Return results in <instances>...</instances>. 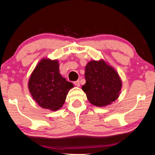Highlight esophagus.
<instances>
[{
  "instance_id": "1",
  "label": "esophagus",
  "mask_w": 155,
  "mask_h": 155,
  "mask_svg": "<svg viewBox=\"0 0 155 155\" xmlns=\"http://www.w3.org/2000/svg\"><path fill=\"white\" fill-rule=\"evenodd\" d=\"M74 84H75V85L77 86V87H80V81H79V80H77V81L74 82Z\"/></svg>"
}]
</instances>
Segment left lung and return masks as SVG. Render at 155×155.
I'll use <instances>...</instances> for the list:
<instances>
[{
	"instance_id": "1",
	"label": "left lung",
	"mask_w": 155,
	"mask_h": 155,
	"mask_svg": "<svg viewBox=\"0 0 155 155\" xmlns=\"http://www.w3.org/2000/svg\"><path fill=\"white\" fill-rule=\"evenodd\" d=\"M86 83L82 85L88 100L96 107H106L119 97L122 87L120 76L104 60L90 61L84 73Z\"/></svg>"
}]
</instances>
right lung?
<instances>
[{"mask_svg":"<svg viewBox=\"0 0 155 155\" xmlns=\"http://www.w3.org/2000/svg\"><path fill=\"white\" fill-rule=\"evenodd\" d=\"M73 87L59 73L58 61L49 58H42L38 63L28 82L29 92L38 105L54 111L63 107Z\"/></svg>","mask_w":155,"mask_h":155,"instance_id":"add662e5","label":"right lung"}]
</instances>
